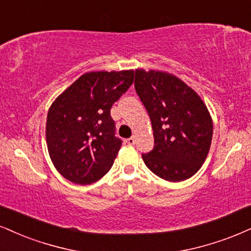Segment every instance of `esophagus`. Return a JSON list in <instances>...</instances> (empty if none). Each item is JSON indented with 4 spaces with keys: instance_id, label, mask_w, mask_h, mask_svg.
I'll list each match as a JSON object with an SVG mask.
<instances>
[{
    "instance_id": "34e87169",
    "label": "esophagus",
    "mask_w": 251,
    "mask_h": 251,
    "mask_svg": "<svg viewBox=\"0 0 251 251\" xmlns=\"http://www.w3.org/2000/svg\"><path fill=\"white\" fill-rule=\"evenodd\" d=\"M135 142H136V140H135V137H130V138H126V144H129V145H134V144H135Z\"/></svg>"
}]
</instances>
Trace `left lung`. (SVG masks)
Here are the masks:
<instances>
[{"label": "left lung", "instance_id": "1", "mask_svg": "<svg viewBox=\"0 0 251 251\" xmlns=\"http://www.w3.org/2000/svg\"><path fill=\"white\" fill-rule=\"evenodd\" d=\"M135 89L149 114L154 147L142 154L159 178L182 181L199 171L212 143L213 122L206 104L172 74L135 71Z\"/></svg>", "mask_w": 251, "mask_h": 251}]
</instances>
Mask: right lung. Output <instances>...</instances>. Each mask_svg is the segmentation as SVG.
<instances>
[{
	"instance_id": "obj_1",
	"label": "right lung",
	"mask_w": 251,
	"mask_h": 251,
	"mask_svg": "<svg viewBox=\"0 0 251 251\" xmlns=\"http://www.w3.org/2000/svg\"><path fill=\"white\" fill-rule=\"evenodd\" d=\"M134 82V71L89 72L55 99L46 120V143L57 171L88 185L113 166L122 141L110 108Z\"/></svg>"
}]
</instances>
